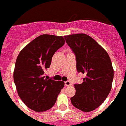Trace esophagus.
<instances>
[{
  "label": "esophagus",
  "mask_w": 126,
  "mask_h": 126,
  "mask_svg": "<svg viewBox=\"0 0 126 126\" xmlns=\"http://www.w3.org/2000/svg\"><path fill=\"white\" fill-rule=\"evenodd\" d=\"M65 86H70V85H71V83L69 81H66L65 82Z\"/></svg>",
  "instance_id": "esophagus-1"
}]
</instances>
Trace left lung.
<instances>
[{
  "label": "left lung",
  "mask_w": 126,
  "mask_h": 126,
  "mask_svg": "<svg viewBox=\"0 0 126 126\" xmlns=\"http://www.w3.org/2000/svg\"><path fill=\"white\" fill-rule=\"evenodd\" d=\"M76 56V68L85 77L81 84H74L72 105L84 112L98 107L111 91L114 70L107 52L91 37L85 33L64 36Z\"/></svg>",
  "instance_id": "obj_1"
}]
</instances>
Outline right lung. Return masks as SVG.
I'll return each instance as SVG.
<instances>
[{
    "instance_id": "right-lung-1",
    "label": "right lung",
    "mask_w": 126,
    "mask_h": 126,
    "mask_svg": "<svg viewBox=\"0 0 126 126\" xmlns=\"http://www.w3.org/2000/svg\"><path fill=\"white\" fill-rule=\"evenodd\" d=\"M65 42L62 36L41 35L28 44L17 56L14 83L20 98L32 110L43 112L52 108L64 87L63 81L45 77V70L50 67L53 55Z\"/></svg>"
}]
</instances>
